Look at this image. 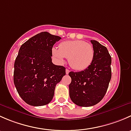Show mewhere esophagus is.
<instances>
[{"label": "esophagus", "instance_id": "obj_1", "mask_svg": "<svg viewBox=\"0 0 131 131\" xmlns=\"http://www.w3.org/2000/svg\"><path fill=\"white\" fill-rule=\"evenodd\" d=\"M69 72H70L69 70H68V69H66V73L68 74V73H69Z\"/></svg>", "mask_w": 131, "mask_h": 131}]
</instances>
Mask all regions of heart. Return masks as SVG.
Segmentation results:
<instances>
[{
    "label": "heart",
    "mask_w": 131,
    "mask_h": 131,
    "mask_svg": "<svg viewBox=\"0 0 131 131\" xmlns=\"http://www.w3.org/2000/svg\"><path fill=\"white\" fill-rule=\"evenodd\" d=\"M52 57L59 63L68 58L71 67L76 70H84L92 63L94 57L93 46L84 40H68L52 48Z\"/></svg>",
    "instance_id": "b5f03b06"
}]
</instances>
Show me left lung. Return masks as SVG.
Returning a JSON list of instances; mask_svg holds the SVG:
<instances>
[{
    "instance_id": "1",
    "label": "left lung",
    "mask_w": 131,
    "mask_h": 131,
    "mask_svg": "<svg viewBox=\"0 0 131 131\" xmlns=\"http://www.w3.org/2000/svg\"><path fill=\"white\" fill-rule=\"evenodd\" d=\"M94 57L87 69L79 72H70V97L79 106H92L105 96L112 77V58L105 46L96 40H91Z\"/></svg>"
}]
</instances>
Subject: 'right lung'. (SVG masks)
Instances as JSON below:
<instances>
[{"instance_id":"right-lung-1","label":"right lung","mask_w":131,"mask_h":131,"mask_svg":"<svg viewBox=\"0 0 131 131\" xmlns=\"http://www.w3.org/2000/svg\"><path fill=\"white\" fill-rule=\"evenodd\" d=\"M61 38L43 31L21 45L14 62V83L23 101L34 106L51 101L56 85L66 75L63 66L52 63V48Z\"/></svg>"}]
</instances>
